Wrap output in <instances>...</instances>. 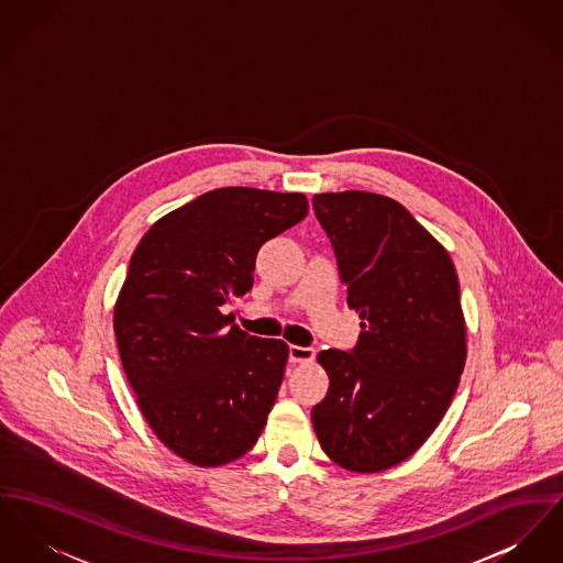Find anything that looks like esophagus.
I'll return each mask as SVG.
<instances>
[{
    "label": "esophagus",
    "mask_w": 563,
    "mask_h": 563,
    "mask_svg": "<svg viewBox=\"0 0 563 563\" xmlns=\"http://www.w3.org/2000/svg\"><path fill=\"white\" fill-rule=\"evenodd\" d=\"M314 357H317V351L310 349V346H298V344L289 346V362L291 364H312Z\"/></svg>",
    "instance_id": "1"
}]
</instances>
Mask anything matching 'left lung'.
I'll list each match as a JSON object with an SVG mask.
<instances>
[{
    "mask_svg": "<svg viewBox=\"0 0 563 563\" xmlns=\"http://www.w3.org/2000/svg\"><path fill=\"white\" fill-rule=\"evenodd\" d=\"M312 206L362 319L353 353L317 355L330 391L312 428L331 462L374 474L408 460L457 391L467 355L460 280L446 249L396 199L340 191Z\"/></svg>",
    "mask_w": 563,
    "mask_h": 563,
    "instance_id": "1",
    "label": "left lung"
}]
</instances>
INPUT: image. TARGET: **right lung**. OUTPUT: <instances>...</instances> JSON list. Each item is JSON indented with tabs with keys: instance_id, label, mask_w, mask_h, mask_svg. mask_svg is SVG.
I'll return each mask as SVG.
<instances>
[{
	"instance_id": "right-lung-1",
	"label": "right lung",
	"mask_w": 563,
	"mask_h": 563,
	"mask_svg": "<svg viewBox=\"0 0 563 563\" xmlns=\"http://www.w3.org/2000/svg\"><path fill=\"white\" fill-rule=\"evenodd\" d=\"M306 214L303 194L223 187L167 212L133 251L117 346L142 417L185 462L240 460L264 431L289 346L249 335L221 306L251 291L260 249Z\"/></svg>"
}]
</instances>
